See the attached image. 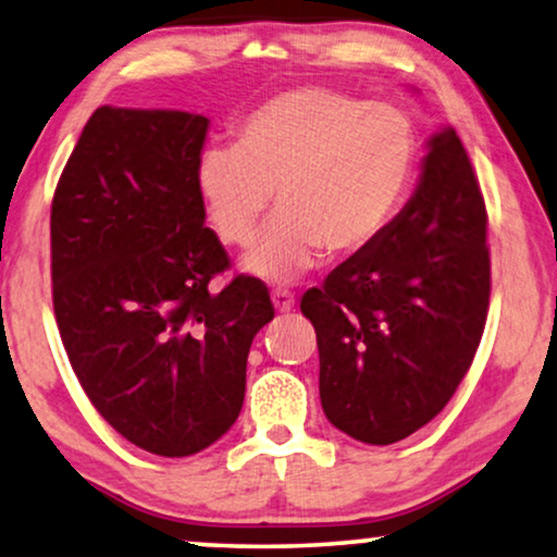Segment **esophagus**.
I'll return each instance as SVG.
<instances>
[{"label": "esophagus", "mask_w": 557, "mask_h": 557, "mask_svg": "<svg viewBox=\"0 0 557 557\" xmlns=\"http://www.w3.org/2000/svg\"><path fill=\"white\" fill-rule=\"evenodd\" d=\"M271 301H273V307H276V311H292L294 304H296L294 294L286 292V288H273Z\"/></svg>", "instance_id": "34e87169"}]
</instances>
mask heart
I'll list each match as a JSON object with an SVG mask.
<instances>
[{
    "label": "heart",
    "mask_w": 557,
    "mask_h": 557,
    "mask_svg": "<svg viewBox=\"0 0 557 557\" xmlns=\"http://www.w3.org/2000/svg\"><path fill=\"white\" fill-rule=\"evenodd\" d=\"M418 164V134L406 113L326 88H294L240 121L235 147L197 157L195 187L225 246L248 248L276 193L281 210L246 258L265 281H294L324 248H370L406 202Z\"/></svg>",
    "instance_id": "obj_1"
}]
</instances>
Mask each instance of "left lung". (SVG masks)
I'll return each instance as SVG.
<instances>
[{
	"instance_id": "obj_1",
	"label": "left lung",
	"mask_w": 557,
	"mask_h": 557,
	"mask_svg": "<svg viewBox=\"0 0 557 557\" xmlns=\"http://www.w3.org/2000/svg\"><path fill=\"white\" fill-rule=\"evenodd\" d=\"M490 292L484 197L448 126L393 225L301 299L330 423L372 446L423 429L471 368Z\"/></svg>"
}]
</instances>
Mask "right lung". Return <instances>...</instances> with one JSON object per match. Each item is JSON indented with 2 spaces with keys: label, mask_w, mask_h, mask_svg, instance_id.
<instances>
[{
  "label": "right lung",
  "mask_w": 557,
  "mask_h": 557,
  "mask_svg": "<svg viewBox=\"0 0 557 557\" xmlns=\"http://www.w3.org/2000/svg\"><path fill=\"white\" fill-rule=\"evenodd\" d=\"M210 121L101 106L50 212L52 307L75 377L126 441L189 456L223 436L246 398L250 342L273 319L258 278L231 265L195 187Z\"/></svg>",
  "instance_id": "add662e5"
}]
</instances>
